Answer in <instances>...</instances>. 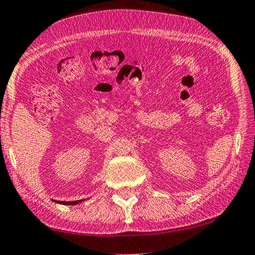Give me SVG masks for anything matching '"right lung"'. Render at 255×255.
<instances>
[{"mask_svg": "<svg viewBox=\"0 0 255 255\" xmlns=\"http://www.w3.org/2000/svg\"><path fill=\"white\" fill-rule=\"evenodd\" d=\"M54 202H56V201H54ZM81 202H82V199H81V201H73V202H60V201H58L57 203H59V204H64V205H76Z\"/></svg>", "mask_w": 255, "mask_h": 255, "instance_id": "1", "label": "right lung"}]
</instances>
